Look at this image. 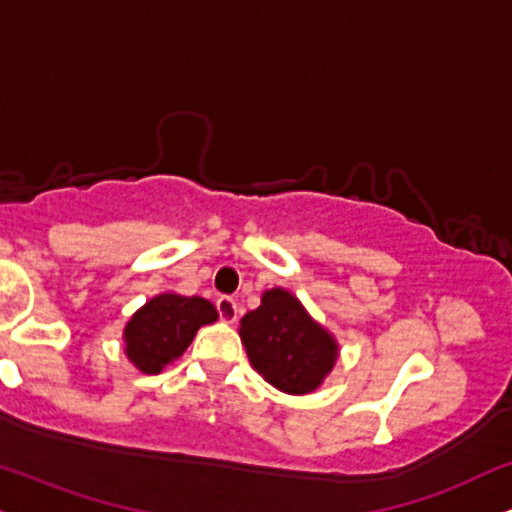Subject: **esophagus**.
<instances>
[{
  "label": "esophagus",
  "mask_w": 512,
  "mask_h": 512,
  "mask_svg": "<svg viewBox=\"0 0 512 512\" xmlns=\"http://www.w3.org/2000/svg\"><path fill=\"white\" fill-rule=\"evenodd\" d=\"M216 308L220 313V320H225V323H235L237 320V301L230 299V296H220L216 301Z\"/></svg>",
  "instance_id": "34e87169"
}]
</instances>
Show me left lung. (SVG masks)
Segmentation results:
<instances>
[{
  "label": "left lung",
  "instance_id": "8db88e82",
  "mask_svg": "<svg viewBox=\"0 0 512 512\" xmlns=\"http://www.w3.org/2000/svg\"><path fill=\"white\" fill-rule=\"evenodd\" d=\"M246 356L266 382L285 394L318 389L337 361L339 346L287 289H268L261 306L239 320Z\"/></svg>",
  "mask_w": 512,
  "mask_h": 512
}]
</instances>
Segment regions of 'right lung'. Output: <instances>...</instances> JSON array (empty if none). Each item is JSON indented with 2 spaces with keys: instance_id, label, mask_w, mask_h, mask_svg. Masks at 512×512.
<instances>
[{
  "instance_id": "obj_1",
  "label": "right lung",
  "mask_w": 512,
  "mask_h": 512,
  "mask_svg": "<svg viewBox=\"0 0 512 512\" xmlns=\"http://www.w3.org/2000/svg\"><path fill=\"white\" fill-rule=\"evenodd\" d=\"M216 320V306L201 296L159 294L125 325V353L137 370L159 375L168 363L187 351L201 325Z\"/></svg>"
}]
</instances>
